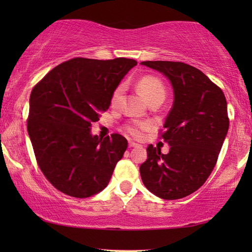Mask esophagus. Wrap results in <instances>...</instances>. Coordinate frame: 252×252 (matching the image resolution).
Wrapping results in <instances>:
<instances>
[{
  "mask_svg": "<svg viewBox=\"0 0 252 252\" xmlns=\"http://www.w3.org/2000/svg\"><path fill=\"white\" fill-rule=\"evenodd\" d=\"M128 147H129V148H135V147H139V144L135 143V142H132V141H129V142H128Z\"/></svg>",
  "mask_w": 252,
  "mask_h": 252,
  "instance_id": "34e87169",
  "label": "esophagus"
}]
</instances>
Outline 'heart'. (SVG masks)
Segmentation results:
<instances>
[{
    "label": "heart",
    "instance_id": "heart-1",
    "mask_svg": "<svg viewBox=\"0 0 252 252\" xmlns=\"http://www.w3.org/2000/svg\"><path fill=\"white\" fill-rule=\"evenodd\" d=\"M137 88L144 98L148 102L153 101V99L165 98V87L159 79L153 75H146V77L141 78L139 82H137ZM124 92V85H119L112 93L111 96V104L116 105L118 103L120 96H122ZM150 127V123H133L126 126V132L133 137H140L141 130L148 129Z\"/></svg>",
    "mask_w": 252,
    "mask_h": 252
}]
</instances>
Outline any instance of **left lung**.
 Wrapping results in <instances>:
<instances>
[{
    "instance_id": "left-lung-1",
    "label": "left lung",
    "mask_w": 252,
    "mask_h": 252,
    "mask_svg": "<svg viewBox=\"0 0 252 252\" xmlns=\"http://www.w3.org/2000/svg\"><path fill=\"white\" fill-rule=\"evenodd\" d=\"M141 65L165 75L173 89V105L165 119L159 148H147V160L140 166L143 185L163 199L192 194L211 174L228 132L225 95L198 68L181 62L148 61Z\"/></svg>"
}]
</instances>
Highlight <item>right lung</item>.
Instances as JSON below:
<instances>
[{"instance_id":"1","label":"right lung","mask_w":252,"mask_h":252,"mask_svg":"<svg viewBox=\"0 0 252 252\" xmlns=\"http://www.w3.org/2000/svg\"><path fill=\"white\" fill-rule=\"evenodd\" d=\"M136 64L129 58H73L33 88L27 132L41 171L60 191L86 198L109 185L127 140L93 135L92 124L109 109L113 91Z\"/></svg>"}]
</instances>
